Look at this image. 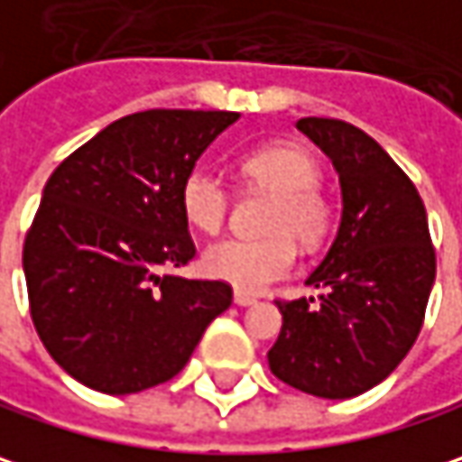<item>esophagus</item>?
<instances>
[{
    "instance_id": "34e87169",
    "label": "esophagus",
    "mask_w": 462,
    "mask_h": 462,
    "mask_svg": "<svg viewBox=\"0 0 462 462\" xmlns=\"http://www.w3.org/2000/svg\"><path fill=\"white\" fill-rule=\"evenodd\" d=\"M234 302H236V305H242V308H249V305H254V302H257V297H254V294H249V291L236 289V291H234Z\"/></svg>"
}]
</instances>
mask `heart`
Wrapping results in <instances>:
<instances>
[{
  "label": "heart",
  "instance_id": "obj_1",
  "mask_svg": "<svg viewBox=\"0 0 462 462\" xmlns=\"http://www.w3.org/2000/svg\"><path fill=\"white\" fill-rule=\"evenodd\" d=\"M239 171L252 186L273 194L263 220V239H226L205 252V271L242 291H260L283 279L297 249L320 247L337 223V205L320 186V162L310 149L294 142H273L247 152ZM186 223L202 234H217L228 217L231 197L226 183L208 168H191L179 191Z\"/></svg>",
  "mask_w": 462,
  "mask_h": 462
}]
</instances>
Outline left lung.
Listing matches in <instances>:
<instances>
[{
    "label": "left lung",
    "mask_w": 462,
    "mask_h": 462,
    "mask_svg": "<svg viewBox=\"0 0 462 462\" xmlns=\"http://www.w3.org/2000/svg\"><path fill=\"white\" fill-rule=\"evenodd\" d=\"M297 128L323 149L342 183L337 239L308 283L310 300H276L283 326L268 365L283 383L346 400L386 379L420 334L437 276L426 208L405 171L365 131L337 117Z\"/></svg>",
    "instance_id": "1"
}]
</instances>
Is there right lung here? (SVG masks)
Listing matches in <instances>:
<instances>
[{
  "instance_id": "add662e5",
  "label": "right lung",
  "mask_w": 462,
  "mask_h": 462,
  "mask_svg": "<svg viewBox=\"0 0 462 462\" xmlns=\"http://www.w3.org/2000/svg\"><path fill=\"white\" fill-rule=\"evenodd\" d=\"M239 113L144 110L110 123L44 186L23 271L39 339L88 389L134 394L171 381L231 305L226 281L165 273L197 247L183 176Z\"/></svg>"
}]
</instances>
